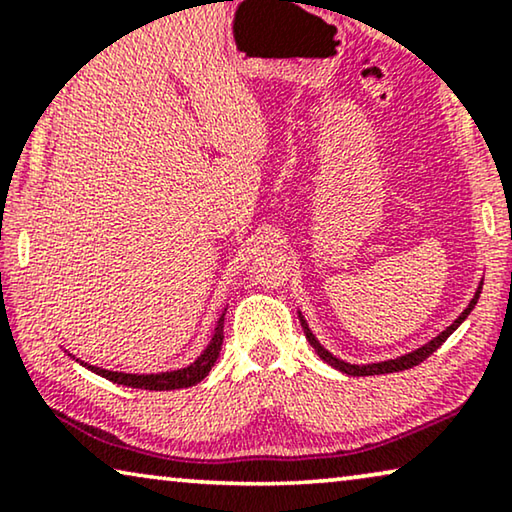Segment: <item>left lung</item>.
<instances>
[{"instance_id":"left-lung-1","label":"left lung","mask_w":512,"mask_h":512,"mask_svg":"<svg viewBox=\"0 0 512 512\" xmlns=\"http://www.w3.org/2000/svg\"><path fill=\"white\" fill-rule=\"evenodd\" d=\"M480 292H482V283L478 285V290H475L471 304L464 308L462 315H459V318H457L455 322H452V325H450L448 329H443L441 334L431 338V341L420 345V348L413 350V352H406V355H401V357L385 359V362H373V364H350V362H343V359H338L336 355H331V352L325 348V345H322V343L318 341V336L313 334L311 327H308V322H306L304 315H301V311H299V320H301V327H304V331H306L308 343L313 345V350L318 352L322 362H327L329 366H334V369H338L341 373H348V376H380V373H394V371L413 369V366L424 362V359H427V357L431 355V352H436L438 348H441V345L450 338L452 331H455L459 325H462V322H464L466 318H469L471 311L475 308V304H478Z\"/></svg>"}]
</instances>
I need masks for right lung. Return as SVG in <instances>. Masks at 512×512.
Masks as SVG:
<instances>
[{
	"instance_id": "add662e5",
	"label": "right lung",
	"mask_w": 512,
	"mask_h": 512,
	"mask_svg": "<svg viewBox=\"0 0 512 512\" xmlns=\"http://www.w3.org/2000/svg\"><path fill=\"white\" fill-rule=\"evenodd\" d=\"M227 311V308H225ZM225 311L220 313L218 322H215L213 334L208 338V345L199 352V357H194V362L187 366H181V369H171V371H160V373H125V371H109L102 369V366H92L83 359H78L76 355H71L69 350H64L71 359H76L78 364L85 366V369L97 373L111 383H118L122 387H136V390H153V392H164V390H183V387H192L201 383L211 371V366L218 359L220 350H222V329H225Z\"/></svg>"
}]
</instances>
